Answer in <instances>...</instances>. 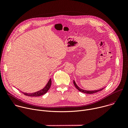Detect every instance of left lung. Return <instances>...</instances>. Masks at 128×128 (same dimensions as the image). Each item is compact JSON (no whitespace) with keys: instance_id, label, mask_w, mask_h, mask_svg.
I'll use <instances>...</instances> for the list:
<instances>
[{"instance_id":"left-lung-1","label":"left lung","mask_w":128,"mask_h":128,"mask_svg":"<svg viewBox=\"0 0 128 128\" xmlns=\"http://www.w3.org/2000/svg\"><path fill=\"white\" fill-rule=\"evenodd\" d=\"M74 84L75 86L76 87V88L78 90H80V92H82V93H86V94H93V93H97V92H99V91L102 90L104 88H101V89H100V90H82V89L80 88L77 86V84H76V83L74 81Z\"/></svg>"}]
</instances>
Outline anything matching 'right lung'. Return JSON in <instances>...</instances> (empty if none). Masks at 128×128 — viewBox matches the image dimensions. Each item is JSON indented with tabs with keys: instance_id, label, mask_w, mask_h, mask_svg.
Segmentation results:
<instances>
[{
	"instance_id": "add662e5",
	"label": "right lung",
	"mask_w": 128,
	"mask_h": 128,
	"mask_svg": "<svg viewBox=\"0 0 128 128\" xmlns=\"http://www.w3.org/2000/svg\"><path fill=\"white\" fill-rule=\"evenodd\" d=\"M52 84V81H51V79H50L48 81V82L47 84L46 85V86L42 90L38 91V92H36L35 93H23V94H24L25 95L28 96H30V97H38V96H42L44 94H46L48 90L50 89V86Z\"/></svg>"
}]
</instances>
